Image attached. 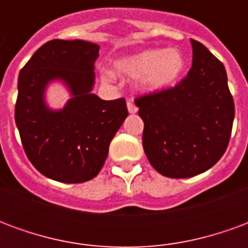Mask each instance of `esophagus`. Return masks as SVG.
<instances>
[{
    "mask_svg": "<svg viewBox=\"0 0 248 248\" xmlns=\"http://www.w3.org/2000/svg\"><path fill=\"white\" fill-rule=\"evenodd\" d=\"M127 110L130 114H135L138 111V108L135 106V103L133 101H127Z\"/></svg>",
    "mask_w": 248,
    "mask_h": 248,
    "instance_id": "obj_1",
    "label": "esophagus"
}]
</instances>
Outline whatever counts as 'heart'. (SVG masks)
<instances>
[{"label":"heart","instance_id":"1","mask_svg":"<svg viewBox=\"0 0 248 248\" xmlns=\"http://www.w3.org/2000/svg\"><path fill=\"white\" fill-rule=\"evenodd\" d=\"M121 76L138 77V86L145 93H161L174 86L186 69V58L177 47L147 49L121 58L114 63ZM108 79L113 78L106 73Z\"/></svg>","mask_w":248,"mask_h":248}]
</instances>
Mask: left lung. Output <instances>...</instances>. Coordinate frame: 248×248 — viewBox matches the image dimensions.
<instances>
[{"instance_id": "obj_1", "label": "left lung", "mask_w": 248, "mask_h": 248, "mask_svg": "<svg viewBox=\"0 0 248 248\" xmlns=\"http://www.w3.org/2000/svg\"><path fill=\"white\" fill-rule=\"evenodd\" d=\"M192 66L172 89L135 99L143 127V150L151 166L169 178L207 171L229 146L234 99L222 62L191 40Z\"/></svg>"}]
</instances>
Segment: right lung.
<instances>
[{"label": "right lung", "mask_w": 248, "mask_h": 248, "mask_svg": "<svg viewBox=\"0 0 248 248\" xmlns=\"http://www.w3.org/2000/svg\"><path fill=\"white\" fill-rule=\"evenodd\" d=\"M99 46L82 40H53L35 51L18 76L16 124L26 155L45 177L82 183L97 177L115 133L129 115L124 98L93 94ZM62 81L71 98L62 109L47 106L46 89Z\"/></svg>", "instance_id": "right-lung-1"}]
</instances>
